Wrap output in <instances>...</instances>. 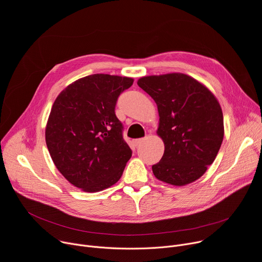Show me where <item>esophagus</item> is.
<instances>
[{
	"label": "esophagus",
	"mask_w": 262,
	"mask_h": 262,
	"mask_svg": "<svg viewBox=\"0 0 262 262\" xmlns=\"http://www.w3.org/2000/svg\"><path fill=\"white\" fill-rule=\"evenodd\" d=\"M144 140H145V138H138V139H135V140H134V144H135L136 146H138L139 144H142V143L144 142Z\"/></svg>",
	"instance_id": "34e87169"
}]
</instances>
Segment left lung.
I'll return each instance as SVG.
<instances>
[{"instance_id":"obj_1","label":"left lung","mask_w":262,"mask_h":262,"mask_svg":"<svg viewBox=\"0 0 262 262\" xmlns=\"http://www.w3.org/2000/svg\"><path fill=\"white\" fill-rule=\"evenodd\" d=\"M137 85L157 105L158 136L165 144L155 177L173 186H186L203 176L223 143L224 115L214 94L184 73L140 77Z\"/></svg>"}]
</instances>
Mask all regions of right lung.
<instances>
[{"label": "right lung", "mask_w": 262, "mask_h": 262, "mask_svg": "<svg viewBox=\"0 0 262 262\" xmlns=\"http://www.w3.org/2000/svg\"><path fill=\"white\" fill-rule=\"evenodd\" d=\"M133 78L97 73L75 80L54 100L46 145L57 170L76 188L98 192L117 183L132 151L115 115Z\"/></svg>", "instance_id": "obj_1"}]
</instances>
